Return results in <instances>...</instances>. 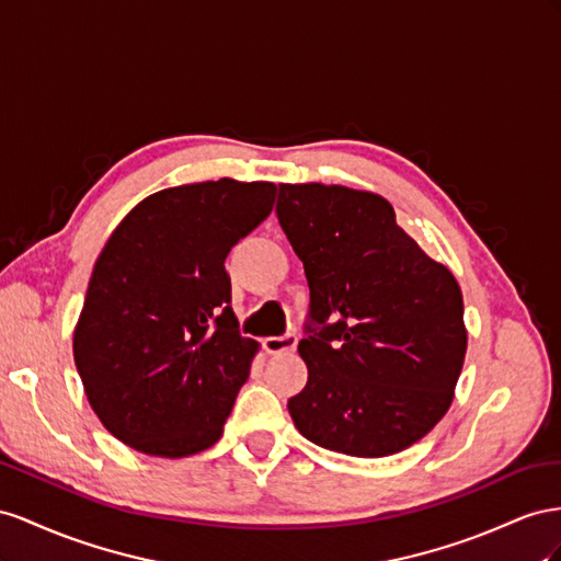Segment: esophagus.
I'll use <instances>...</instances> for the list:
<instances>
[{"instance_id":"34e87169","label":"esophagus","mask_w":561,"mask_h":561,"mask_svg":"<svg viewBox=\"0 0 561 561\" xmlns=\"http://www.w3.org/2000/svg\"><path fill=\"white\" fill-rule=\"evenodd\" d=\"M296 335H282V339H275V335H270V339L263 341V350L267 352V355H291V352H296Z\"/></svg>"}]
</instances>
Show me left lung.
<instances>
[{
  "instance_id": "1",
  "label": "left lung",
  "mask_w": 561,
  "mask_h": 561,
  "mask_svg": "<svg viewBox=\"0 0 561 561\" xmlns=\"http://www.w3.org/2000/svg\"><path fill=\"white\" fill-rule=\"evenodd\" d=\"M279 226L306 267L298 343L308 386L289 399L306 439L359 458L409 449L454 402L468 329L454 272L397 226L369 190L282 183Z\"/></svg>"
}]
</instances>
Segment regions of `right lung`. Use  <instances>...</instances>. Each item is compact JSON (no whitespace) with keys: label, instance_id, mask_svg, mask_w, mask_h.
I'll use <instances>...</instances> for the list:
<instances>
[{"label":"right lung","instance_id":"obj_1","mask_svg":"<svg viewBox=\"0 0 561 561\" xmlns=\"http://www.w3.org/2000/svg\"><path fill=\"white\" fill-rule=\"evenodd\" d=\"M275 195L267 181L167 187L105 242L72 352L91 409L131 449L185 458L220 439L261 347L237 331L226 259Z\"/></svg>","mask_w":561,"mask_h":561}]
</instances>
